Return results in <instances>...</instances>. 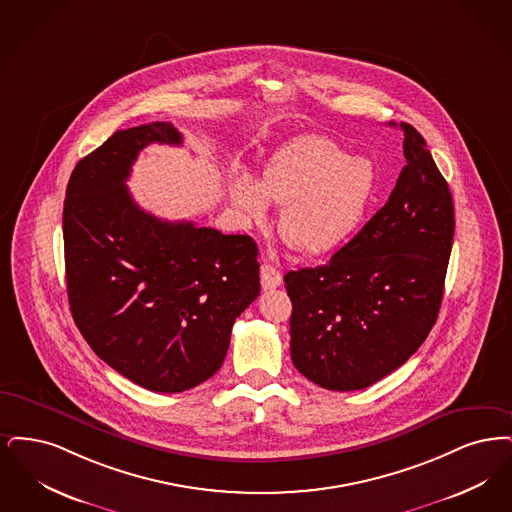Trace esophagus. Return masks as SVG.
Returning a JSON list of instances; mask_svg holds the SVG:
<instances>
[{"instance_id":"1","label":"esophagus","mask_w":512,"mask_h":512,"mask_svg":"<svg viewBox=\"0 0 512 512\" xmlns=\"http://www.w3.org/2000/svg\"><path fill=\"white\" fill-rule=\"evenodd\" d=\"M260 277H262V289L273 290L277 289L283 281V275L277 267L271 266V264H264L260 269Z\"/></svg>"}]
</instances>
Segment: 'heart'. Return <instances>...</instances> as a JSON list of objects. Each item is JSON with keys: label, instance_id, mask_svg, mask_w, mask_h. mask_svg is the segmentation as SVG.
Wrapping results in <instances>:
<instances>
[{"label": "heart", "instance_id": "1", "mask_svg": "<svg viewBox=\"0 0 512 512\" xmlns=\"http://www.w3.org/2000/svg\"><path fill=\"white\" fill-rule=\"evenodd\" d=\"M377 189V172L365 158L350 156L333 139L308 135L269 158L258 181L239 174L229 199L250 222L266 220V204L283 206L279 235L308 256L348 245L365 222Z\"/></svg>", "mask_w": 512, "mask_h": 512}]
</instances>
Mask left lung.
I'll use <instances>...</instances> for the list:
<instances>
[{
  "instance_id": "8db88e82",
  "label": "left lung",
  "mask_w": 512,
  "mask_h": 512,
  "mask_svg": "<svg viewBox=\"0 0 512 512\" xmlns=\"http://www.w3.org/2000/svg\"><path fill=\"white\" fill-rule=\"evenodd\" d=\"M400 128L407 164L388 202L327 264L285 275L292 363L327 390H361L396 371L442 306L453 200L423 135Z\"/></svg>"
}]
</instances>
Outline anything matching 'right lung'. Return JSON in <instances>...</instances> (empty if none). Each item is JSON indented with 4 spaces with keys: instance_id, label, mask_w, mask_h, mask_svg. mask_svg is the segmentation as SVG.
Returning <instances> with one entry per match:
<instances>
[{
    "instance_id": "add662e5",
    "label": "right lung",
    "mask_w": 512,
    "mask_h": 512,
    "mask_svg": "<svg viewBox=\"0 0 512 512\" xmlns=\"http://www.w3.org/2000/svg\"><path fill=\"white\" fill-rule=\"evenodd\" d=\"M170 122L112 134L68 179L63 208L70 312L116 373L162 394L220 367L235 319L260 294L258 246L137 206L126 181L151 143L181 145Z\"/></svg>"
}]
</instances>
